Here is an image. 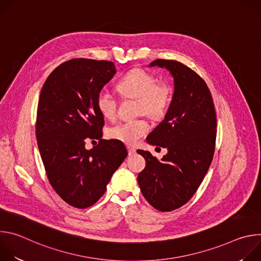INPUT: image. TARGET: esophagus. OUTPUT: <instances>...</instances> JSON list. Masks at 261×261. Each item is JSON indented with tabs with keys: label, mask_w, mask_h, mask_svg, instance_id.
<instances>
[{
	"label": "esophagus",
	"mask_w": 261,
	"mask_h": 261,
	"mask_svg": "<svg viewBox=\"0 0 261 261\" xmlns=\"http://www.w3.org/2000/svg\"><path fill=\"white\" fill-rule=\"evenodd\" d=\"M127 150H128V154L131 156V155H134L135 153H136V150L134 147H132V146H128L127 147Z\"/></svg>",
	"instance_id": "obj_1"
}]
</instances>
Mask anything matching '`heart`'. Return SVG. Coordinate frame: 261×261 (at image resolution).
Listing matches in <instances>:
<instances>
[{
    "instance_id": "obj_1",
    "label": "heart",
    "mask_w": 261,
    "mask_h": 261,
    "mask_svg": "<svg viewBox=\"0 0 261 261\" xmlns=\"http://www.w3.org/2000/svg\"><path fill=\"white\" fill-rule=\"evenodd\" d=\"M118 91L125 97L138 101L139 111L153 119L162 118L171 100V89L166 84L157 83L153 74L142 69H133L117 84ZM96 105L101 116L107 120H114L117 114L118 101L114 94L101 90L96 99ZM150 130L144 120H131L120 122L108 128L109 138L135 144Z\"/></svg>"
}]
</instances>
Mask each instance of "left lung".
Masks as SVG:
<instances>
[{
  "label": "left lung",
  "instance_id": "obj_1",
  "mask_svg": "<svg viewBox=\"0 0 261 261\" xmlns=\"http://www.w3.org/2000/svg\"><path fill=\"white\" fill-rule=\"evenodd\" d=\"M154 66L170 72L174 92L164 120L146 141L167 154L159 161L138 150L146 163L137 180L148 203L170 212L187 203L203 180L215 152L217 119L211 92L195 71L173 60H155Z\"/></svg>",
  "mask_w": 261,
  "mask_h": 261
}]
</instances>
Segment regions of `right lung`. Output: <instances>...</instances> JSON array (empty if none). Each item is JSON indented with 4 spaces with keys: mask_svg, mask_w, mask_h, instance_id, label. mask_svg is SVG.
<instances>
[{
    "mask_svg": "<svg viewBox=\"0 0 261 261\" xmlns=\"http://www.w3.org/2000/svg\"><path fill=\"white\" fill-rule=\"evenodd\" d=\"M116 72L113 62L72 59L49 74L40 93L36 137L41 159L54 190L74 207L96 203L128 155L122 141L102 138L104 118L96 105ZM86 138L99 142L87 150Z\"/></svg>",
    "mask_w": 261,
    "mask_h": 261,
    "instance_id": "add662e5",
    "label": "right lung"
}]
</instances>
